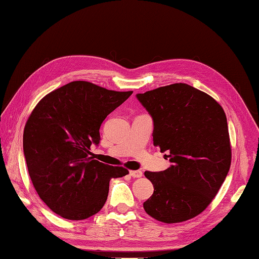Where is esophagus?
<instances>
[{
	"label": "esophagus",
	"mask_w": 259,
	"mask_h": 259,
	"mask_svg": "<svg viewBox=\"0 0 259 259\" xmlns=\"http://www.w3.org/2000/svg\"><path fill=\"white\" fill-rule=\"evenodd\" d=\"M129 175L133 177V178H142L143 177V172L139 171V170H137V171H130Z\"/></svg>",
	"instance_id": "1"
}]
</instances>
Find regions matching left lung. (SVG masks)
Wrapping results in <instances>:
<instances>
[{
	"instance_id": "1",
	"label": "left lung",
	"mask_w": 259,
	"mask_h": 259,
	"mask_svg": "<svg viewBox=\"0 0 259 259\" xmlns=\"http://www.w3.org/2000/svg\"><path fill=\"white\" fill-rule=\"evenodd\" d=\"M136 97L154 122V146L171 162L145 172L154 186L146 213L164 223L200 214L214 199L231 165L227 116L213 97L187 83H173Z\"/></svg>"
}]
</instances>
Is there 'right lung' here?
Segmentation results:
<instances>
[{
	"label": "right lung",
	"mask_w": 259,
	"mask_h": 259,
	"mask_svg": "<svg viewBox=\"0 0 259 259\" xmlns=\"http://www.w3.org/2000/svg\"><path fill=\"white\" fill-rule=\"evenodd\" d=\"M133 92H114L88 81H72L36 105L23 131V154L37 194L67 220H84L102 209L110 180L128 175L121 166L94 159L105 117Z\"/></svg>",
	"instance_id": "obj_1"
}]
</instances>
